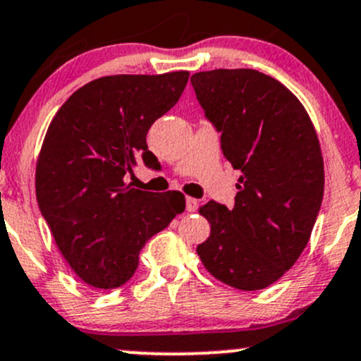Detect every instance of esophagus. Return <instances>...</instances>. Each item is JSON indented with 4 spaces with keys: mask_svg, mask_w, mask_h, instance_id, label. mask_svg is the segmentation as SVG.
<instances>
[{
    "mask_svg": "<svg viewBox=\"0 0 361 361\" xmlns=\"http://www.w3.org/2000/svg\"><path fill=\"white\" fill-rule=\"evenodd\" d=\"M199 209V200L192 199V197H187V211L188 212H195Z\"/></svg>",
    "mask_w": 361,
    "mask_h": 361,
    "instance_id": "esophagus-1",
    "label": "esophagus"
}]
</instances>
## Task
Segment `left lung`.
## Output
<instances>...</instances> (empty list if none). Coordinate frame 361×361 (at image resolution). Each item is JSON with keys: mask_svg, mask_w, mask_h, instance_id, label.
<instances>
[{"mask_svg": "<svg viewBox=\"0 0 361 361\" xmlns=\"http://www.w3.org/2000/svg\"><path fill=\"white\" fill-rule=\"evenodd\" d=\"M205 118L240 183L235 205L207 202L211 236L197 247L202 264L228 286H271L302 255L324 197V159L302 102L276 78L250 68L192 75Z\"/></svg>", "mask_w": 361, "mask_h": 361, "instance_id": "1", "label": "left lung"}]
</instances>
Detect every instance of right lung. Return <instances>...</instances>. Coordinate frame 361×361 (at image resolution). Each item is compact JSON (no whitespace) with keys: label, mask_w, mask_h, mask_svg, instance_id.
Here are the masks:
<instances>
[{"label":"right lung","mask_w":361,"mask_h":361,"mask_svg":"<svg viewBox=\"0 0 361 361\" xmlns=\"http://www.w3.org/2000/svg\"><path fill=\"white\" fill-rule=\"evenodd\" d=\"M188 71L111 75L80 87L58 109L35 168V195L59 252L99 290L137 271L149 238L185 211L180 192L126 183L138 161L154 166L149 128L178 102Z\"/></svg>","instance_id":"add662e5"}]
</instances>
